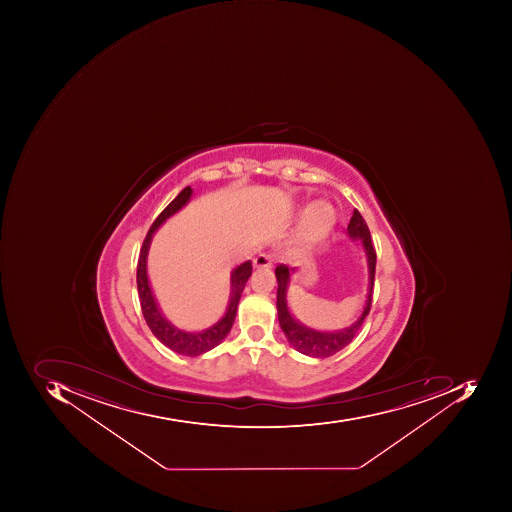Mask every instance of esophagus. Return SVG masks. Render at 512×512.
Returning a JSON list of instances; mask_svg holds the SVG:
<instances>
[{
	"label": "esophagus",
	"mask_w": 512,
	"mask_h": 512,
	"mask_svg": "<svg viewBox=\"0 0 512 512\" xmlns=\"http://www.w3.org/2000/svg\"><path fill=\"white\" fill-rule=\"evenodd\" d=\"M254 266L255 268H263L268 269L272 266V257L266 252H260L257 257L254 258Z\"/></svg>",
	"instance_id": "obj_1"
}]
</instances>
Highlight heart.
<instances>
[{
  "mask_svg": "<svg viewBox=\"0 0 512 512\" xmlns=\"http://www.w3.org/2000/svg\"><path fill=\"white\" fill-rule=\"evenodd\" d=\"M335 223L334 209L326 203H317L309 209L306 218H304L303 234L301 241L303 244H314L331 231Z\"/></svg>",
  "mask_w": 512,
  "mask_h": 512,
  "instance_id": "1",
  "label": "heart"
}]
</instances>
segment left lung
<instances>
[{"instance_id":"left-lung-1","label":"left lung","mask_w":512,"mask_h":512,"mask_svg":"<svg viewBox=\"0 0 512 512\" xmlns=\"http://www.w3.org/2000/svg\"><path fill=\"white\" fill-rule=\"evenodd\" d=\"M348 234L352 240H361V246L365 249L366 261H368L369 286L368 297H366L365 308L361 312L360 317L349 326V328L341 329L335 332L317 331V329L308 328L297 320L289 311L288 306V284L291 280L294 268L289 269L288 266L280 264L275 269V277L278 281L277 289V311L278 321H280L281 331L284 332L292 348L297 349L301 354L309 355V357L326 358L337 354L341 349L354 340L355 335L360 331L361 324L368 317L371 311L372 294H374V277H375V254L374 244L371 240V232H369L368 224L361 217L360 212L354 209L351 221L348 224Z\"/></svg>"}]
</instances>
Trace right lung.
Here are the masks:
<instances>
[{"label":"right lung","instance_id":"right-lung-1","mask_svg":"<svg viewBox=\"0 0 512 512\" xmlns=\"http://www.w3.org/2000/svg\"><path fill=\"white\" fill-rule=\"evenodd\" d=\"M191 186L184 188L171 203L167 204L164 211L158 215L157 220L152 223L151 229L144 238L143 246H141L140 258H138L137 266V288L140 295L141 311H143L144 320L151 329L152 334L158 338L167 348L177 352V354L188 355V357H198L204 352L211 351L215 346L220 345L221 341L231 331L234 324L235 315H237L238 301H240L241 292H243L244 284L249 280L252 274V261H244L240 266L232 271L231 274V298H229L228 309L224 312L223 317L212 324L211 328L204 329L200 332H188L183 329L175 328L171 321L166 320L158 308L157 300L152 294L151 284L147 278V252L151 246L152 235L160 228L161 224L177 214L183 206L191 200Z\"/></svg>","mask_w":512,"mask_h":512}]
</instances>
